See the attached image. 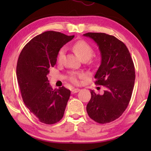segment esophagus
<instances>
[{
    "mask_svg": "<svg viewBox=\"0 0 151 151\" xmlns=\"http://www.w3.org/2000/svg\"><path fill=\"white\" fill-rule=\"evenodd\" d=\"M72 93L73 94H74V93H78V92H79L80 91V88H73L72 89Z\"/></svg>",
    "mask_w": 151,
    "mask_h": 151,
    "instance_id": "34e87169",
    "label": "esophagus"
}]
</instances>
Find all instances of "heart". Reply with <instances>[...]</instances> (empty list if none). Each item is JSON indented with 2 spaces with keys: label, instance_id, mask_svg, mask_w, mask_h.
I'll use <instances>...</instances> for the list:
<instances>
[{
  "label": "heart",
  "instance_id": "obj_1",
  "mask_svg": "<svg viewBox=\"0 0 151 151\" xmlns=\"http://www.w3.org/2000/svg\"><path fill=\"white\" fill-rule=\"evenodd\" d=\"M73 50L81 60H87L90 59L94 52L93 48L91 45L83 40L76 42L73 46ZM64 54H65V48H60L57 55V61L58 63L62 62ZM83 77H85V75L83 73H73L70 74V80L72 83L77 84L78 83V78Z\"/></svg>",
  "mask_w": 151,
  "mask_h": 151
}]
</instances>
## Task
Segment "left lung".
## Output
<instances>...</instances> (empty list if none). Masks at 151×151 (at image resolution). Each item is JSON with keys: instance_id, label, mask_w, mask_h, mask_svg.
<instances>
[{"instance_id": "1", "label": "left lung", "mask_w": 151, "mask_h": 151, "mask_svg": "<svg viewBox=\"0 0 151 151\" xmlns=\"http://www.w3.org/2000/svg\"><path fill=\"white\" fill-rule=\"evenodd\" d=\"M83 35L98 45L101 63L94 76L95 84L106 88L103 94L91 91L86 111L98 123H109L122 115L131 101L135 80L133 61L126 45L114 36L102 32Z\"/></svg>"}]
</instances>
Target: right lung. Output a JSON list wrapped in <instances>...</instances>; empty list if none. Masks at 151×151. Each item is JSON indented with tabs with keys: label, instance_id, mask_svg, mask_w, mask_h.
<instances>
[{
	"label": "right lung",
	"instance_id": "right-lung-1",
	"mask_svg": "<svg viewBox=\"0 0 151 151\" xmlns=\"http://www.w3.org/2000/svg\"><path fill=\"white\" fill-rule=\"evenodd\" d=\"M74 37L46 31L30 40L19 55L17 77L22 100L42 123L55 124L65 113L70 91L65 86L53 90L47 76L56 65L58 51Z\"/></svg>",
	"mask_w": 151,
	"mask_h": 151
}]
</instances>
